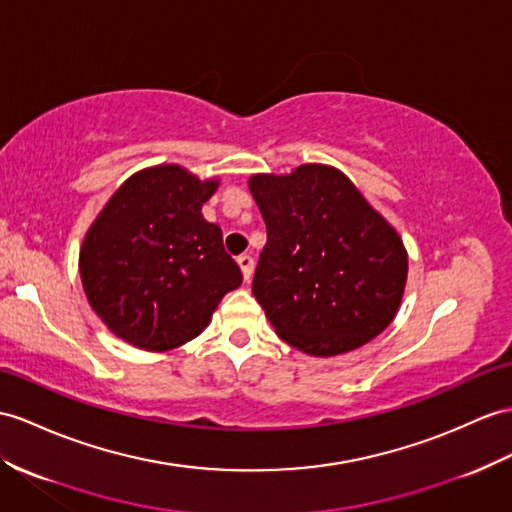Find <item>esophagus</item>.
Returning a JSON list of instances; mask_svg holds the SVG:
<instances>
[{
	"label": "esophagus",
	"mask_w": 512,
	"mask_h": 512,
	"mask_svg": "<svg viewBox=\"0 0 512 512\" xmlns=\"http://www.w3.org/2000/svg\"><path fill=\"white\" fill-rule=\"evenodd\" d=\"M236 263H239V267L243 271V280L249 282V278H252V273H254V258L243 254V256L236 258Z\"/></svg>",
	"instance_id": "obj_1"
}]
</instances>
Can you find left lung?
I'll list each match as a JSON object with an SVG mask.
<instances>
[{
  "label": "left lung",
  "mask_w": 512,
  "mask_h": 512,
  "mask_svg": "<svg viewBox=\"0 0 512 512\" xmlns=\"http://www.w3.org/2000/svg\"><path fill=\"white\" fill-rule=\"evenodd\" d=\"M267 226L252 291L282 341L328 358L358 350L400 310V234L343 171L319 162L249 178Z\"/></svg>",
  "instance_id": "left-lung-1"
}]
</instances>
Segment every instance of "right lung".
Masks as SVG:
<instances>
[{"label":"right lung","instance_id":"right-lung-1","mask_svg":"<svg viewBox=\"0 0 512 512\" xmlns=\"http://www.w3.org/2000/svg\"><path fill=\"white\" fill-rule=\"evenodd\" d=\"M219 180L156 165L123 182L80 247L86 299L104 326L139 350L169 352L208 326L239 265L202 206Z\"/></svg>","mask_w":512,"mask_h":512}]
</instances>
